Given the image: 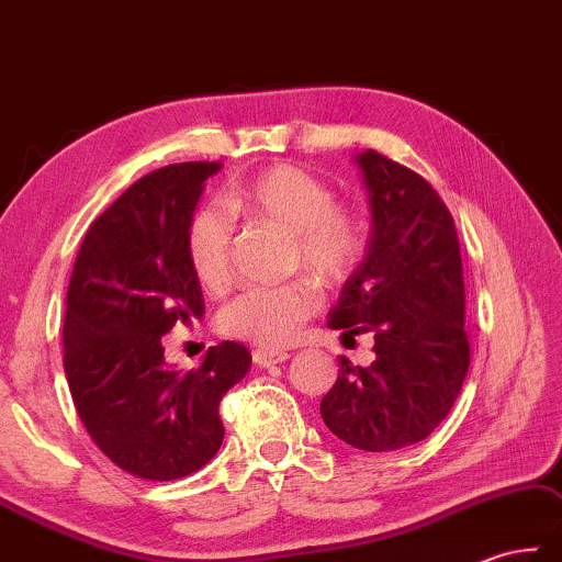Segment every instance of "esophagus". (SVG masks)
Segmentation results:
<instances>
[{"label":"esophagus","instance_id":"esophagus-1","mask_svg":"<svg viewBox=\"0 0 562 562\" xmlns=\"http://www.w3.org/2000/svg\"><path fill=\"white\" fill-rule=\"evenodd\" d=\"M289 358H291V353L279 351V348H255V351H252V360L259 368L277 366V363H283V360H289Z\"/></svg>","mask_w":562,"mask_h":562}]
</instances>
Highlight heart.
Segmentation results:
<instances>
[{"label":"heart","instance_id":"1","mask_svg":"<svg viewBox=\"0 0 562 562\" xmlns=\"http://www.w3.org/2000/svg\"><path fill=\"white\" fill-rule=\"evenodd\" d=\"M226 206L291 235L293 259L322 283H339L363 257V221L351 206L336 204L331 187L297 166H271L235 187ZM233 223L216 206L199 209L184 245L194 277L209 289L228 279ZM322 305L315 281L297 279L240 293L218 315L228 336L259 346H283Z\"/></svg>","mask_w":562,"mask_h":562}]
</instances>
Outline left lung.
I'll list each match as a JSON object with an SVG mask.
<instances>
[{
    "instance_id": "left-lung-1",
    "label": "left lung",
    "mask_w": 562,
    "mask_h": 562,
    "mask_svg": "<svg viewBox=\"0 0 562 562\" xmlns=\"http://www.w3.org/2000/svg\"><path fill=\"white\" fill-rule=\"evenodd\" d=\"M356 164L372 214L366 257L327 324L370 331L375 360L341 372L319 411L356 450L392 452L426 440L450 414L469 370L464 279L452 214L418 172L372 151Z\"/></svg>"
}]
</instances>
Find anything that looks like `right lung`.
<instances>
[{
	"mask_svg": "<svg viewBox=\"0 0 562 562\" xmlns=\"http://www.w3.org/2000/svg\"><path fill=\"white\" fill-rule=\"evenodd\" d=\"M223 164L148 172L98 216L74 261L65 372L101 452L136 479L176 481L223 442L218 404L249 366L243 344L211 346L196 370L166 363L164 336L204 315L184 235L204 182Z\"/></svg>",
	"mask_w": 562,
	"mask_h": 562,
	"instance_id": "1",
	"label": "right lung"
}]
</instances>
